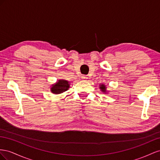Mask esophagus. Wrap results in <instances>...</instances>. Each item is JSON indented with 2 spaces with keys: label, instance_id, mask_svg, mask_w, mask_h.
Listing matches in <instances>:
<instances>
[{
  "label": "esophagus",
  "instance_id": "34e87169",
  "mask_svg": "<svg viewBox=\"0 0 160 160\" xmlns=\"http://www.w3.org/2000/svg\"><path fill=\"white\" fill-rule=\"evenodd\" d=\"M81 78L82 79V80H86L88 78V77H87V76H85V75H82L81 76Z\"/></svg>",
  "mask_w": 160,
  "mask_h": 160
}]
</instances>
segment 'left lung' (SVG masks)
<instances>
[{"instance_id": "left-lung-1", "label": "left lung", "mask_w": 160, "mask_h": 160, "mask_svg": "<svg viewBox=\"0 0 160 160\" xmlns=\"http://www.w3.org/2000/svg\"><path fill=\"white\" fill-rule=\"evenodd\" d=\"M100 88L101 89V90H102V91H103V92H105V90H106V87H105V86H104V84H102L101 86H100Z\"/></svg>"}]
</instances>
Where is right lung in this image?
Returning <instances> with one entry per match:
<instances>
[{
  "label": "right lung",
  "mask_w": 160,
  "mask_h": 160,
  "mask_svg": "<svg viewBox=\"0 0 160 160\" xmlns=\"http://www.w3.org/2000/svg\"><path fill=\"white\" fill-rule=\"evenodd\" d=\"M70 87V85L68 84V82L66 80H59V82L53 85L51 88V91L54 94H61L65 92Z\"/></svg>",
  "instance_id": "obj_1"
}]
</instances>
